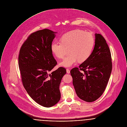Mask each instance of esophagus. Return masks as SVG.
Segmentation results:
<instances>
[{
  "label": "esophagus",
  "mask_w": 127,
  "mask_h": 127,
  "mask_svg": "<svg viewBox=\"0 0 127 127\" xmlns=\"http://www.w3.org/2000/svg\"><path fill=\"white\" fill-rule=\"evenodd\" d=\"M66 72H67V73H70V70H69V69H67Z\"/></svg>",
  "instance_id": "34e87169"
}]
</instances>
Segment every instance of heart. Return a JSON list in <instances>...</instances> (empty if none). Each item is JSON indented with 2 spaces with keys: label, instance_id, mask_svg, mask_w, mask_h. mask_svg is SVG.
Returning <instances> with one entry per match:
<instances>
[{
  "label": "heart",
  "instance_id": "1",
  "mask_svg": "<svg viewBox=\"0 0 127 127\" xmlns=\"http://www.w3.org/2000/svg\"><path fill=\"white\" fill-rule=\"evenodd\" d=\"M95 39L92 34L81 30H75L64 34L60 42H52L51 49L53 54L59 59L64 58L68 49L69 54L62 61L61 66H72L78 61L84 62L90 56L93 50Z\"/></svg>",
  "mask_w": 127,
  "mask_h": 127
}]
</instances>
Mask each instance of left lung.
<instances>
[{
    "mask_svg": "<svg viewBox=\"0 0 127 127\" xmlns=\"http://www.w3.org/2000/svg\"><path fill=\"white\" fill-rule=\"evenodd\" d=\"M111 60L105 39L100 34H95V46L90 56L78 68L70 71L76 93L80 99L92 102L101 96L111 74Z\"/></svg>",
    "mask_w": 127,
    "mask_h": 127,
    "instance_id": "left-lung-1",
    "label": "left lung"
}]
</instances>
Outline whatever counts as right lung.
Masks as SVG:
<instances>
[{"label":"right lung","mask_w":127,"mask_h":127,"mask_svg":"<svg viewBox=\"0 0 127 127\" xmlns=\"http://www.w3.org/2000/svg\"><path fill=\"white\" fill-rule=\"evenodd\" d=\"M57 32L43 29L31 34L21 46L19 66L23 85L29 95L43 107H50L60 99L59 87L65 68L49 72L57 64L51 46Z\"/></svg>","instance_id":"add662e5"}]
</instances>
